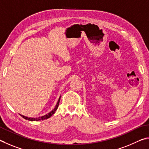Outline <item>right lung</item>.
Masks as SVG:
<instances>
[{"mask_svg": "<svg viewBox=\"0 0 149 149\" xmlns=\"http://www.w3.org/2000/svg\"><path fill=\"white\" fill-rule=\"evenodd\" d=\"M60 98H61V96H60L58 101H57V103L56 104V107H55L54 109L52 110L51 112H49V113L45 114V115H44L42 116H40V117H38V118H31V117H27V116H25L23 115H22V114H20L21 116H22L23 118H25L26 120H29V121H38V120H45V119H48L49 118V117H51L53 114L55 113V112L56 111V110L58 108V106H59V101H60Z\"/></svg>", "mask_w": 149, "mask_h": 149, "instance_id": "1", "label": "right lung"}]
</instances>
